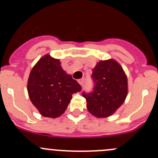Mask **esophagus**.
Wrapping results in <instances>:
<instances>
[{
    "instance_id": "esophagus-1",
    "label": "esophagus",
    "mask_w": 158,
    "mask_h": 158,
    "mask_svg": "<svg viewBox=\"0 0 158 158\" xmlns=\"http://www.w3.org/2000/svg\"><path fill=\"white\" fill-rule=\"evenodd\" d=\"M78 82H79V83L80 84V85H83V83H84V79H79V80H78Z\"/></svg>"
}]
</instances>
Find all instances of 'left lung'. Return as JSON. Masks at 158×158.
<instances>
[{
    "mask_svg": "<svg viewBox=\"0 0 158 158\" xmlns=\"http://www.w3.org/2000/svg\"><path fill=\"white\" fill-rule=\"evenodd\" d=\"M93 91L82 92L87 109L96 118L114 114L128 94V79L122 66L114 60H101L92 69Z\"/></svg>",
    "mask_w": 158,
    "mask_h": 158,
    "instance_id": "obj_1",
    "label": "left lung"
}]
</instances>
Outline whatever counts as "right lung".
I'll return each mask as SVG.
<instances>
[{"mask_svg": "<svg viewBox=\"0 0 158 158\" xmlns=\"http://www.w3.org/2000/svg\"><path fill=\"white\" fill-rule=\"evenodd\" d=\"M61 63L49 54L36 63L30 73L27 91L30 101L44 117H59L64 113L73 94L81 85L62 69Z\"/></svg>", "mask_w": 158, "mask_h": 158, "instance_id": "1", "label": "right lung"}]
</instances>
